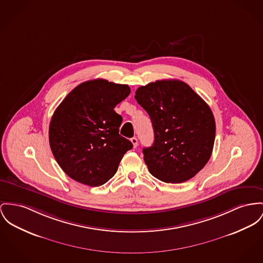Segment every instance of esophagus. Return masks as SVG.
<instances>
[{"instance_id":"esophagus-1","label":"esophagus","mask_w":263,"mask_h":263,"mask_svg":"<svg viewBox=\"0 0 263 263\" xmlns=\"http://www.w3.org/2000/svg\"><path fill=\"white\" fill-rule=\"evenodd\" d=\"M130 141H132V143L134 144V147H135V148L139 145V141H138V139H137V138H132V139H130Z\"/></svg>"}]
</instances>
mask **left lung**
<instances>
[{"label":"left lung","instance_id":"1","mask_svg":"<svg viewBox=\"0 0 263 263\" xmlns=\"http://www.w3.org/2000/svg\"><path fill=\"white\" fill-rule=\"evenodd\" d=\"M135 98L155 133L154 144L142 149L149 173L164 182L191 179L208 163L214 144L215 121L209 105L178 80L141 86Z\"/></svg>","mask_w":263,"mask_h":263}]
</instances>
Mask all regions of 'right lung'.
Here are the masks:
<instances>
[{"mask_svg":"<svg viewBox=\"0 0 263 263\" xmlns=\"http://www.w3.org/2000/svg\"><path fill=\"white\" fill-rule=\"evenodd\" d=\"M130 92L127 85L97 79L73 88L53 112L49 140L62 170L78 182L100 186L118 171L133 143L120 133L114 108Z\"/></svg>","mask_w":263,"mask_h":263,"instance_id":"obj_1","label":"right lung"}]
</instances>
